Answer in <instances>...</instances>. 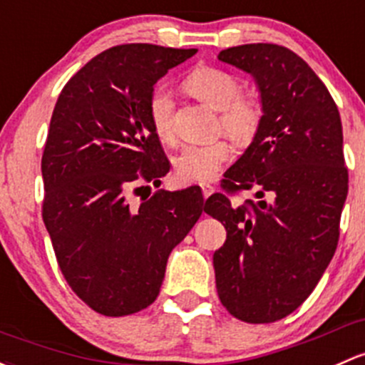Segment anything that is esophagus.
Here are the masks:
<instances>
[{
  "mask_svg": "<svg viewBox=\"0 0 365 365\" xmlns=\"http://www.w3.org/2000/svg\"><path fill=\"white\" fill-rule=\"evenodd\" d=\"M201 189H202V195H205V199H208L210 195L215 192V187L210 185V183H202Z\"/></svg>",
  "mask_w": 365,
  "mask_h": 365,
  "instance_id": "esophagus-1",
  "label": "esophagus"
}]
</instances>
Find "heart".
Wrapping results in <instances>:
<instances>
[{
	"label": "heart",
	"mask_w": 365,
	"mask_h": 365,
	"mask_svg": "<svg viewBox=\"0 0 365 365\" xmlns=\"http://www.w3.org/2000/svg\"><path fill=\"white\" fill-rule=\"evenodd\" d=\"M185 87L202 103L218 110L222 131L237 145H248L262 122V105L252 94H241V82L232 73L201 66L187 76ZM148 120L160 141L175 138V96L168 86H157L148 99ZM232 159L225 140L187 145L175 157V176L180 182H210Z\"/></svg>",
	"instance_id": "1"
}]
</instances>
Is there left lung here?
Wrapping results in <instances>:
<instances>
[{"mask_svg":"<svg viewBox=\"0 0 365 365\" xmlns=\"http://www.w3.org/2000/svg\"><path fill=\"white\" fill-rule=\"evenodd\" d=\"M255 78L262 122L250 147L225 171L222 189L256 190L257 202L206 199L227 240L213 253L220 302L248 324L290 314L313 292L334 257L348 194L337 106L297 53L248 43L218 53Z\"/></svg>","mask_w":365,"mask_h":365,"instance_id":"obj_1","label":"left lung"}]
</instances>
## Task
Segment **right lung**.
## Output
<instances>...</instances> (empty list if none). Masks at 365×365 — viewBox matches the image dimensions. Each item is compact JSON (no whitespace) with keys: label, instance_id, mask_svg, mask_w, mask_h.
<instances>
[{"label":"right lung","instance_id":"right-lung-1","mask_svg":"<svg viewBox=\"0 0 365 365\" xmlns=\"http://www.w3.org/2000/svg\"><path fill=\"white\" fill-rule=\"evenodd\" d=\"M195 52L117 45L76 71L53 108L41 157V215L68 285L105 317L155 301L168 257L202 213L195 185L131 199V190L159 185L170 171L148 120L153 86Z\"/></svg>","mask_w":365,"mask_h":365}]
</instances>
